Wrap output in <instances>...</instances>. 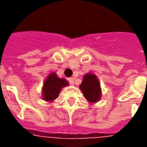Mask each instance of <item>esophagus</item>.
<instances>
[{
	"label": "esophagus",
	"mask_w": 147,
	"mask_h": 147,
	"mask_svg": "<svg viewBox=\"0 0 147 147\" xmlns=\"http://www.w3.org/2000/svg\"><path fill=\"white\" fill-rule=\"evenodd\" d=\"M68 82H69V83H70L71 85H74V83H75V82H74V79L73 78H69L68 79Z\"/></svg>",
	"instance_id": "esophagus-1"
}]
</instances>
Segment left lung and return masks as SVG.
<instances>
[{"mask_svg":"<svg viewBox=\"0 0 147 147\" xmlns=\"http://www.w3.org/2000/svg\"><path fill=\"white\" fill-rule=\"evenodd\" d=\"M86 99L90 103L98 102L101 98V88L98 78L94 74H86L80 86Z\"/></svg>","mask_w":147,"mask_h":147,"instance_id":"obj_1","label":"left lung"}]
</instances>
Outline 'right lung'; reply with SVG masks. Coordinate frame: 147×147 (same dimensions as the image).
I'll list each match as a JSON object with an SVG mask.
<instances>
[{
	"instance_id": "obj_1",
	"label": "right lung",
	"mask_w": 147,
	"mask_h": 147,
	"mask_svg": "<svg viewBox=\"0 0 147 147\" xmlns=\"http://www.w3.org/2000/svg\"><path fill=\"white\" fill-rule=\"evenodd\" d=\"M68 85L66 80L60 79L55 73H51L45 81L42 89V98L47 102H52L59 97L62 87Z\"/></svg>"
}]
</instances>
